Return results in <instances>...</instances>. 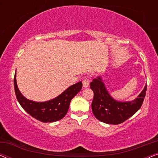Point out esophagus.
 <instances>
[{
	"mask_svg": "<svg viewBox=\"0 0 158 158\" xmlns=\"http://www.w3.org/2000/svg\"><path fill=\"white\" fill-rule=\"evenodd\" d=\"M89 85V80L88 78H85L83 81V86L84 88H87Z\"/></svg>",
	"mask_w": 158,
	"mask_h": 158,
	"instance_id": "obj_1",
	"label": "esophagus"
}]
</instances>
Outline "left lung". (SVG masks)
Wrapping results in <instances>:
<instances>
[{"instance_id":"1","label":"left lung","mask_w":158,"mask_h":158,"mask_svg":"<svg viewBox=\"0 0 158 158\" xmlns=\"http://www.w3.org/2000/svg\"><path fill=\"white\" fill-rule=\"evenodd\" d=\"M90 87L94 93L91 104L93 113L97 119L108 124H119L132 116L142 106L147 90L145 85L137 98L120 101L111 96L101 75L93 79Z\"/></svg>"}]
</instances>
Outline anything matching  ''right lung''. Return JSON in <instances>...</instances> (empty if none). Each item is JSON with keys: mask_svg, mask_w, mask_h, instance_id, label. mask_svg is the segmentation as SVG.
Masks as SVG:
<instances>
[{"mask_svg": "<svg viewBox=\"0 0 158 158\" xmlns=\"http://www.w3.org/2000/svg\"><path fill=\"white\" fill-rule=\"evenodd\" d=\"M14 89L16 98L21 107L32 117L42 122H55L66 115L70 101L81 91L82 82L70 85L59 96L47 101H34L27 99L19 90L16 83V70L14 75Z\"/></svg>", "mask_w": 158, "mask_h": 158, "instance_id": "1", "label": "right lung"}]
</instances>
